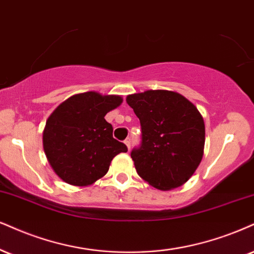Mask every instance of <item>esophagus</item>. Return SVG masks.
I'll use <instances>...</instances> for the list:
<instances>
[{
	"label": "esophagus",
	"mask_w": 254,
	"mask_h": 254,
	"mask_svg": "<svg viewBox=\"0 0 254 254\" xmlns=\"http://www.w3.org/2000/svg\"><path fill=\"white\" fill-rule=\"evenodd\" d=\"M125 143H126V146H127V148L129 149L130 148V137H127L126 140H125Z\"/></svg>",
	"instance_id": "1"
}]
</instances>
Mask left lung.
I'll return each mask as SVG.
<instances>
[{
    "instance_id": "8db88e82",
    "label": "left lung",
    "mask_w": 254,
    "mask_h": 254,
    "mask_svg": "<svg viewBox=\"0 0 254 254\" xmlns=\"http://www.w3.org/2000/svg\"><path fill=\"white\" fill-rule=\"evenodd\" d=\"M126 101L140 120L141 145L132 156L137 174L170 190L192 177L203 155L205 124L190 100L171 90H146Z\"/></svg>"
}]
</instances>
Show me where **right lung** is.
Here are the masks:
<instances>
[{"mask_svg":"<svg viewBox=\"0 0 254 254\" xmlns=\"http://www.w3.org/2000/svg\"><path fill=\"white\" fill-rule=\"evenodd\" d=\"M119 95L86 92L70 96L52 113L43 130V149L58 177L74 186H88L108 172L127 147L113 137L106 114L121 105Z\"/></svg>","mask_w":254,"mask_h":254,"instance_id":"1","label":"right lung"}]
</instances>
